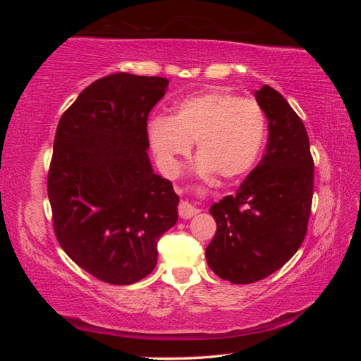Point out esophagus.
Masks as SVG:
<instances>
[{"mask_svg":"<svg viewBox=\"0 0 361 361\" xmlns=\"http://www.w3.org/2000/svg\"><path fill=\"white\" fill-rule=\"evenodd\" d=\"M178 213H180L181 218L188 219V218H191L194 215H197L199 209L195 205H192L191 202H188V200H181L180 205H178Z\"/></svg>","mask_w":361,"mask_h":361,"instance_id":"esophagus-1","label":"esophagus"}]
</instances>
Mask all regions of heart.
Listing matches in <instances>:
<instances>
[{
    "label": "heart",
    "instance_id": "1",
    "mask_svg": "<svg viewBox=\"0 0 361 361\" xmlns=\"http://www.w3.org/2000/svg\"><path fill=\"white\" fill-rule=\"evenodd\" d=\"M266 130V114L258 102L216 89L180 100L170 118L151 119L148 138L167 175L178 173L181 159L195 143L200 176L209 178L216 172L224 180H237L258 161Z\"/></svg>",
    "mask_w": 361,
    "mask_h": 361
}]
</instances>
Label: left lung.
<instances>
[{
	"label": "left lung",
	"mask_w": 361,
	"mask_h": 361,
	"mask_svg": "<svg viewBox=\"0 0 361 361\" xmlns=\"http://www.w3.org/2000/svg\"><path fill=\"white\" fill-rule=\"evenodd\" d=\"M267 118L266 154L237 189L210 207L216 232L205 250L213 272L245 285L279 271L307 232L314 161L299 116L276 89L255 92Z\"/></svg>",
	"instance_id": "8db88e82"
}]
</instances>
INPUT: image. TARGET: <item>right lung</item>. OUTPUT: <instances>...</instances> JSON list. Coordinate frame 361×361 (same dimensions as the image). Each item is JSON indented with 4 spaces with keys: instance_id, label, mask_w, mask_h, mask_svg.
Here are the masks:
<instances>
[{
    "instance_id": "add662e5",
    "label": "right lung",
    "mask_w": 361,
    "mask_h": 361,
    "mask_svg": "<svg viewBox=\"0 0 361 361\" xmlns=\"http://www.w3.org/2000/svg\"><path fill=\"white\" fill-rule=\"evenodd\" d=\"M169 79L129 73L97 79L59 121L47 194L57 240L90 276L130 285L152 272L157 240L180 197L156 175L146 122Z\"/></svg>"
}]
</instances>
